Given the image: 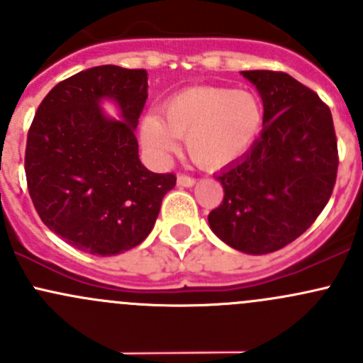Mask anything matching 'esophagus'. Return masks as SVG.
<instances>
[{
	"mask_svg": "<svg viewBox=\"0 0 363 363\" xmlns=\"http://www.w3.org/2000/svg\"><path fill=\"white\" fill-rule=\"evenodd\" d=\"M195 182H196V179L191 177V175H186V174H179L177 175V184L179 186H184V188H191Z\"/></svg>",
	"mask_w": 363,
	"mask_h": 363,
	"instance_id": "obj_1",
	"label": "esophagus"
}]
</instances>
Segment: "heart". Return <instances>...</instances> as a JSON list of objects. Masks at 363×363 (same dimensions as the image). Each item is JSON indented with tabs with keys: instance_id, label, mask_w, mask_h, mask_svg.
Masks as SVG:
<instances>
[{
	"instance_id": "heart-1",
	"label": "heart",
	"mask_w": 363,
	"mask_h": 363,
	"mask_svg": "<svg viewBox=\"0 0 363 363\" xmlns=\"http://www.w3.org/2000/svg\"><path fill=\"white\" fill-rule=\"evenodd\" d=\"M262 123V101L250 91L191 87L164 104L163 117H145L142 140L156 158H164L175 149V137H186L191 160L214 168L247 151Z\"/></svg>"
}]
</instances>
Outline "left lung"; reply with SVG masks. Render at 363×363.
Wrapping results in <instances>:
<instances>
[{
    "instance_id": "1",
    "label": "left lung",
    "mask_w": 363,
    "mask_h": 363,
    "mask_svg": "<svg viewBox=\"0 0 363 363\" xmlns=\"http://www.w3.org/2000/svg\"><path fill=\"white\" fill-rule=\"evenodd\" d=\"M263 101V130L250 151L216 175L223 202L211 230L233 250L267 255L302 235L330 200L339 152L321 98L284 72H242Z\"/></svg>"
}]
</instances>
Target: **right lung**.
<instances>
[{
    "label": "right lung",
    "mask_w": 363,
    "mask_h": 363,
    "mask_svg": "<svg viewBox=\"0 0 363 363\" xmlns=\"http://www.w3.org/2000/svg\"><path fill=\"white\" fill-rule=\"evenodd\" d=\"M111 97L123 121L104 117ZM147 100V72L94 67L54 86L38 105L26 142L28 191L40 219L77 250L112 256L151 233L174 174L138 160L135 128Z\"/></svg>",
    "instance_id": "1"
}]
</instances>
